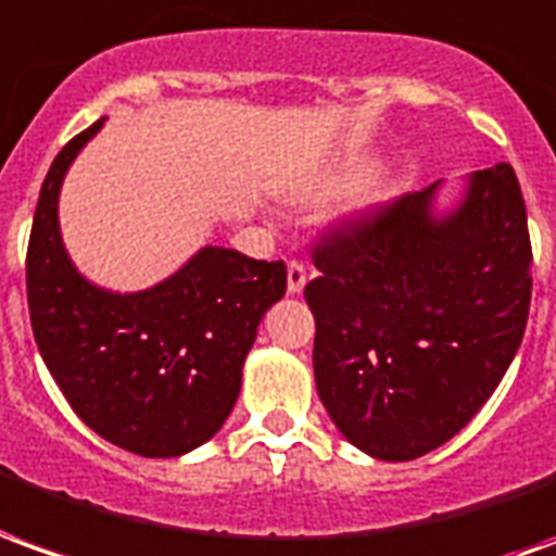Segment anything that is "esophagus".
<instances>
[{
  "mask_svg": "<svg viewBox=\"0 0 556 556\" xmlns=\"http://www.w3.org/2000/svg\"><path fill=\"white\" fill-rule=\"evenodd\" d=\"M305 281H308V266L302 260H290L287 263V290L290 293H302Z\"/></svg>",
  "mask_w": 556,
  "mask_h": 556,
  "instance_id": "obj_1",
  "label": "esophagus"
}]
</instances>
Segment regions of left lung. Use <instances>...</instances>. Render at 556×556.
I'll return each mask as SVG.
<instances>
[{"label": "left lung", "mask_w": 556, "mask_h": 556, "mask_svg": "<svg viewBox=\"0 0 556 556\" xmlns=\"http://www.w3.org/2000/svg\"><path fill=\"white\" fill-rule=\"evenodd\" d=\"M434 188L326 224L305 285L314 380L353 446L413 460L482 410L521 348L533 248L509 164L479 170L448 218Z\"/></svg>", "instance_id": "8db88e82"}]
</instances>
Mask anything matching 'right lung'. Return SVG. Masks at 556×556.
Masks as SVG:
<instances>
[{"instance_id":"add662e5","label":"right lung","mask_w":556,"mask_h":556,"mask_svg":"<svg viewBox=\"0 0 556 556\" xmlns=\"http://www.w3.org/2000/svg\"><path fill=\"white\" fill-rule=\"evenodd\" d=\"M98 128L62 146L41 185L26 251L35 344L96 434L143 458H173L206 443L233 410L242 362L266 308L285 296L287 266L203 248L143 293L89 285L62 248L56 203L68 164Z\"/></svg>"}]
</instances>
